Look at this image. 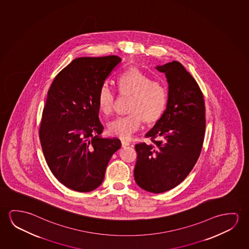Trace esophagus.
<instances>
[{"instance_id": "esophagus-1", "label": "esophagus", "mask_w": 249, "mask_h": 249, "mask_svg": "<svg viewBox=\"0 0 249 249\" xmlns=\"http://www.w3.org/2000/svg\"><path fill=\"white\" fill-rule=\"evenodd\" d=\"M130 145V142L126 141V140H123V141H122V145H123V147H125L126 145Z\"/></svg>"}]
</instances>
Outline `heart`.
<instances>
[{
	"mask_svg": "<svg viewBox=\"0 0 249 249\" xmlns=\"http://www.w3.org/2000/svg\"><path fill=\"white\" fill-rule=\"evenodd\" d=\"M116 82L122 94L133 95L129 114L120 115L108 124L112 135L130 139L142 127L144 119L156 122L165 113L168 104L169 91L164 82L152 77L136 67L120 73ZM115 91L107 84H102L97 93V105L101 112L109 115L115 103Z\"/></svg>",
	"mask_w": 249,
	"mask_h": 249,
	"instance_id": "heart-1",
	"label": "heart"
}]
</instances>
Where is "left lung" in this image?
I'll list each match as a JSON object with an SVG mask.
<instances>
[{"mask_svg":"<svg viewBox=\"0 0 249 249\" xmlns=\"http://www.w3.org/2000/svg\"><path fill=\"white\" fill-rule=\"evenodd\" d=\"M156 69L167 78L168 104L145 134L150 142L135 145L134 179L146 192L162 193L192 172L202 151L206 121L203 93L184 66L172 61Z\"/></svg>","mask_w":249,"mask_h":249,"instance_id":"obj_1","label":"left lung"}]
</instances>
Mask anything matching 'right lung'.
<instances>
[{
    "label": "right lung",
    "instance_id": "add662e5",
    "mask_svg": "<svg viewBox=\"0 0 249 249\" xmlns=\"http://www.w3.org/2000/svg\"><path fill=\"white\" fill-rule=\"evenodd\" d=\"M122 59L77 57L54 78L47 93L38 135L55 178L73 191L89 192L104 181L119 139L101 138L97 93Z\"/></svg>",
    "mask_w": 249,
    "mask_h": 249
}]
</instances>
